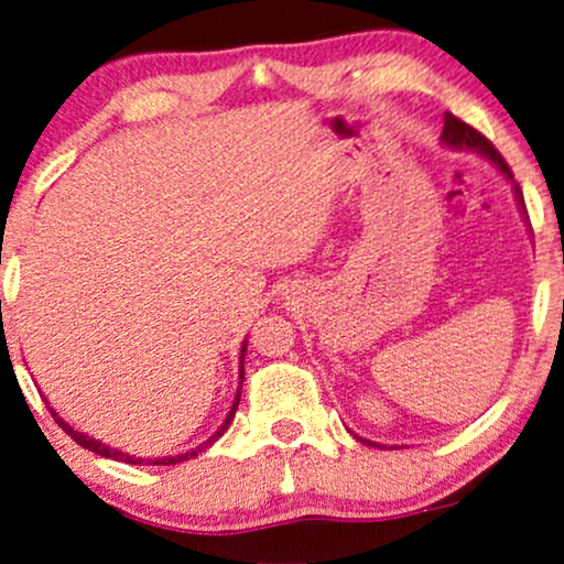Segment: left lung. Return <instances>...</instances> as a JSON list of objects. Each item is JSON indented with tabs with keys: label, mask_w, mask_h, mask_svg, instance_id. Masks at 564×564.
<instances>
[{
	"label": "left lung",
	"mask_w": 564,
	"mask_h": 564,
	"mask_svg": "<svg viewBox=\"0 0 564 564\" xmlns=\"http://www.w3.org/2000/svg\"><path fill=\"white\" fill-rule=\"evenodd\" d=\"M441 141H444V147H452V149H469V152H477L479 156H485L487 162H492L495 167L500 170V175H506L510 183H513V191H516V200H518V208H521V214L527 216V206H523V195H521V187H518V183L513 180V172H510V167L506 164V160H502L498 149H495L490 141H487L482 133H477L471 126L464 123V120H459L456 116H452V112H446L444 118V133H441ZM358 438V435H356ZM364 444H371V446H379L373 444V441H366L360 438Z\"/></svg>",
	"instance_id": "8db88e82"
}]
</instances>
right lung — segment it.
<instances>
[{
    "label": "right lung",
    "instance_id": "add662e5",
    "mask_svg": "<svg viewBox=\"0 0 564 564\" xmlns=\"http://www.w3.org/2000/svg\"><path fill=\"white\" fill-rule=\"evenodd\" d=\"M245 352H247V340H245V345H242V350H239V389H237V394H235V402H231V410H229L227 420H224L221 427H219V431H216V433L212 435V438L204 441V444H200V446H195V448H191V452H185V454H175V456H156V459H141V456L126 454V452H120V448H112V446H108V444H102V441H97V438H89V435L79 433V431H74V427H72L69 423H66L64 417H58V412H56L54 408H48V410H51V415H54L56 423L64 427V433H69L72 438L77 441L79 446H85V448H89V452H95V454L105 456V459H116V462H126V464H154V467H167V464H180V462H187V459H193V456H198L200 452H206V448L212 446V444H216V441H219L221 435H224V431H227V427L231 425V420H235V412H237L239 397H242V379H245Z\"/></svg>",
    "mask_w": 564,
    "mask_h": 564
}]
</instances>
